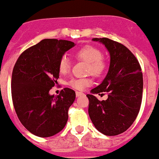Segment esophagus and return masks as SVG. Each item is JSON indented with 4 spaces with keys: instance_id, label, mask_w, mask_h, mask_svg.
<instances>
[{
    "instance_id": "esophagus-1",
    "label": "esophagus",
    "mask_w": 159,
    "mask_h": 159,
    "mask_svg": "<svg viewBox=\"0 0 159 159\" xmlns=\"http://www.w3.org/2000/svg\"><path fill=\"white\" fill-rule=\"evenodd\" d=\"M76 96H77V97H80V96H83V93H81V92H79V91H76Z\"/></svg>"
}]
</instances>
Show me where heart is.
<instances>
[{"label":"heart","instance_id":"b5f03b06","mask_svg":"<svg viewBox=\"0 0 159 159\" xmlns=\"http://www.w3.org/2000/svg\"><path fill=\"white\" fill-rule=\"evenodd\" d=\"M76 58L83 60L88 63V72L95 76L103 75L107 68V63L102 57L100 50L92 46H84L78 49L74 53ZM70 69V62L67 57L63 56L60 58L58 63V70L60 74L67 73ZM92 83L89 78H73L68 81L67 84L77 90H83Z\"/></svg>","mask_w":159,"mask_h":159}]
</instances>
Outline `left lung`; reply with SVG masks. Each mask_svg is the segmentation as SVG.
<instances>
[{
  "instance_id": "left-lung-1",
  "label": "left lung",
  "mask_w": 159,
  "mask_h": 159,
  "mask_svg": "<svg viewBox=\"0 0 159 159\" xmlns=\"http://www.w3.org/2000/svg\"><path fill=\"white\" fill-rule=\"evenodd\" d=\"M104 44L110 55L109 71L100 85L93 89L89 99V116L101 133L113 136L132 125L139 112L142 99L143 78L136 57L122 43L109 38H93ZM108 94L99 101L95 94Z\"/></svg>"
}]
</instances>
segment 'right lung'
Wrapping results in <instances>:
<instances>
[{
    "instance_id": "right-lung-1",
    "label": "right lung",
    "mask_w": 159,
    "mask_h": 159,
    "mask_svg": "<svg viewBox=\"0 0 159 159\" xmlns=\"http://www.w3.org/2000/svg\"><path fill=\"white\" fill-rule=\"evenodd\" d=\"M74 46L69 40L44 39L23 52L14 65L11 80L14 109L22 125L37 136H53L67 122L75 92L64 88L55 96L49 92L59 78L60 58Z\"/></svg>"
}]
</instances>
